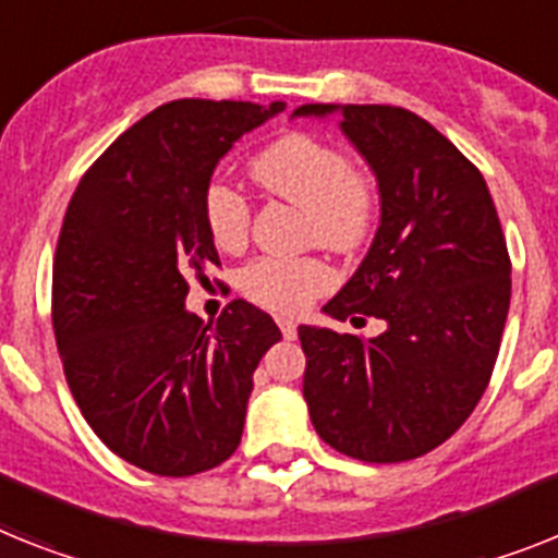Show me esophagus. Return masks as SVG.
Wrapping results in <instances>:
<instances>
[{
    "label": "esophagus",
    "mask_w": 558,
    "mask_h": 558,
    "mask_svg": "<svg viewBox=\"0 0 558 558\" xmlns=\"http://www.w3.org/2000/svg\"><path fill=\"white\" fill-rule=\"evenodd\" d=\"M278 326H280V331H283V337H287V340H294V337H298V323L289 320V317H278Z\"/></svg>",
    "instance_id": "1"
}]
</instances>
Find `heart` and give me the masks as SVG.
Here are the masks:
<instances>
[{"mask_svg": "<svg viewBox=\"0 0 558 558\" xmlns=\"http://www.w3.org/2000/svg\"><path fill=\"white\" fill-rule=\"evenodd\" d=\"M252 175L275 198L308 213V238L326 250L349 255L372 241L380 221V192L340 144L312 133H289L257 153ZM204 221L218 250H243L252 223L250 201L215 181L204 192ZM331 283L335 275L317 257H257L241 275L243 294L280 315L306 308Z\"/></svg>", "mask_w": 558, "mask_h": 558, "instance_id": "obj_1", "label": "heart"}]
</instances>
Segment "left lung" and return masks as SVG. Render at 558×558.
I'll list each match as a JSON object with an SVG mask.
<instances>
[{
    "label": "left lung",
    "mask_w": 558,
    "mask_h": 558,
    "mask_svg": "<svg viewBox=\"0 0 558 558\" xmlns=\"http://www.w3.org/2000/svg\"><path fill=\"white\" fill-rule=\"evenodd\" d=\"M340 128L380 184V229L323 312L386 320L380 337L301 326L312 425L335 451L405 462L465 423L494 374L510 306V255L488 184L416 112L391 105H303Z\"/></svg>",
    "instance_id": "left-lung-1"
}]
</instances>
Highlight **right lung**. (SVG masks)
<instances>
[{
  "label": "right lung",
  "mask_w": 558,
  "mask_h": 558,
  "mask_svg": "<svg viewBox=\"0 0 558 558\" xmlns=\"http://www.w3.org/2000/svg\"><path fill=\"white\" fill-rule=\"evenodd\" d=\"M181 98L144 116L82 175L53 257L56 345L96 437L130 465L192 476L241 446L252 374L280 329L232 301L215 326L184 308L221 266L204 221L215 163L283 110Z\"/></svg>",
  "instance_id": "add662e5"
}]
</instances>
